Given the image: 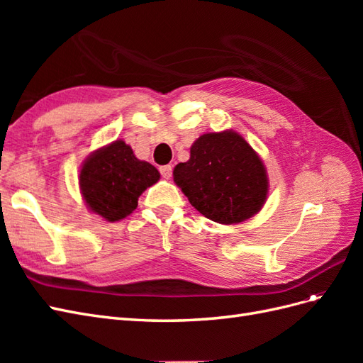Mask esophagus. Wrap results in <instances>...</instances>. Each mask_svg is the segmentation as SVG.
Listing matches in <instances>:
<instances>
[{
    "label": "esophagus",
    "mask_w": 363,
    "mask_h": 363,
    "mask_svg": "<svg viewBox=\"0 0 363 363\" xmlns=\"http://www.w3.org/2000/svg\"><path fill=\"white\" fill-rule=\"evenodd\" d=\"M160 174H162L163 179L169 180L171 175H172V167H171V164H164V167H160Z\"/></svg>",
    "instance_id": "1"
}]
</instances>
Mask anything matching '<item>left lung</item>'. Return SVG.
Returning <instances> with one entry per match:
<instances>
[{
  "label": "left lung",
  "mask_w": 363,
  "mask_h": 363,
  "mask_svg": "<svg viewBox=\"0 0 363 363\" xmlns=\"http://www.w3.org/2000/svg\"><path fill=\"white\" fill-rule=\"evenodd\" d=\"M172 174L196 211L219 224L244 223L267 201L265 164L233 130L200 136L189 160L179 163Z\"/></svg>",
  "instance_id": "8db88e82"
}]
</instances>
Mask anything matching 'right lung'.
I'll return each instance as SVG.
<instances>
[{"mask_svg":"<svg viewBox=\"0 0 363 363\" xmlns=\"http://www.w3.org/2000/svg\"><path fill=\"white\" fill-rule=\"evenodd\" d=\"M159 179L151 163L139 160L131 147L118 139L83 162L79 182L87 208L115 223L133 212L140 194Z\"/></svg>","mask_w":363,"mask_h":363,"instance_id":"1","label":"right lung"}]
</instances>
